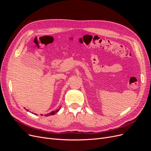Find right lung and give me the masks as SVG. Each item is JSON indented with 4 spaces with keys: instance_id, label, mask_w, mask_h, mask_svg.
Here are the masks:
<instances>
[{
    "instance_id": "add662e5",
    "label": "right lung",
    "mask_w": 151,
    "mask_h": 151,
    "mask_svg": "<svg viewBox=\"0 0 151 151\" xmlns=\"http://www.w3.org/2000/svg\"><path fill=\"white\" fill-rule=\"evenodd\" d=\"M60 108L57 109V110H55V111H53L52 112H50V113H48L47 115H45V116H50V115H55V114L56 113H57L59 111V109H60ZM27 111H28V110H27Z\"/></svg>"
}]
</instances>
